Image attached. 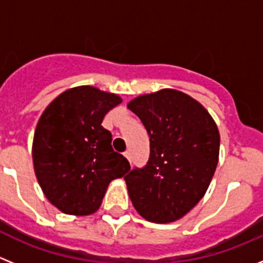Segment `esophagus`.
I'll return each instance as SVG.
<instances>
[{
	"mask_svg": "<svg viewBox=\"0 0 263 263\" xmlns=\"http://www.w3.org/2000/svg\"><path fill=\"white\" fill-rule=\"evenodd\" d=\"M125 158H126L129 162H132V153H130V150H127V152H125Z\"/></svg>",
	"mask_w": 263,
	"mask_h": 263,
	"instance_id": "obj_1",
	"label": "esophagus"
}]
</instances>
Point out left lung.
Wrapping results in <instances>:
<instances>
[{"instance_id":"1","label":"left lung","mask_w":263,"mask_h":263,"mask_svg":"<svg viewBox=\"0 0 263 263\" xmlns=\"http://www.w3.org/2000/svg\"><path fill=\"white\" fill-rule=\"evenodd\" d=\"M127 108L150 136L147 164L125 176L130 200L147 221H176L201 200L215 175L217 125L199 101L171 88L136 97Z\"/></svg>"}]
</instances>
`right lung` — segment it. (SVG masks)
<instances>
[{"label":"right lung","instance_id":"obj_1","mask_svg":"<svg viewBox=\"0 0 263 263\" xmlns=\"http://www.w3.org/2000/svg\"><path fill=\"white\" fill-rule=\"evenodd\" d=\"M121 103L118 95L80 85L64 90L42 113L32 141L34 171L47 200L63 213H95L109 183L130 170L101 126Z\"/></svg>","mask_w":263,"mask_h":263}]
</instances>
